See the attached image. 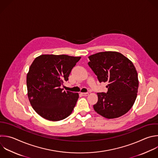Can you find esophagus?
Listing matches in <instances>:
<instances>
[{
  "mask_svg": "<svg viewBox=\"0 0 158 158\" xmlns=\"http://www.w3.org/2000/svg\"><path fill=\"white\" fill-rule=\"evenodd\" d=\"M81 94L82 95H84V96H87V95H89V93H88V92H81Z\"/></svg>",
  "mask_w": 158,
  "mask_h": 158,
  "instance_id": "obj_1",
  "label": "esophagus"
}]
</instances>
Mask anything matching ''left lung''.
<instances>
[{"mask_svg":"<svg viewBox=\"0 0 158 158\" xmlns=\"http://www.w3.org/2000/svg\"><path fill=\"white\" fill-rule=\"evenodd\" d=\"M88 65L99 82H107V93L99 92L95 111L109 119L127 113L135 102L138 78L135 67L122 54L115 51L100 52L89 56Z\"/></svg>","mask_w":158,"mask_h":158,"instance_id":"left-lung-1","label":"left lung"}]
</instances>
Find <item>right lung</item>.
I'll return each mask as SVG.
<instances>
[{
	"instance_id": "add662e5",
	"label": "right lung",
	"mask_w": 158,
	"mask_h": 158,
	"mask_svg": "<svg viewBox=\"0 0 158 158\" xmlns=\"http://www.w3.org/2000/svg\"><path fill=\"white\" fill-rule=\"evenodd\" d=\"M81 57L43 55L35 59L27 77L28 97L35 111L50 121L68 117L74 110L78 93L63 91L61 86Z\"/></svg>"
}]
</instances>
